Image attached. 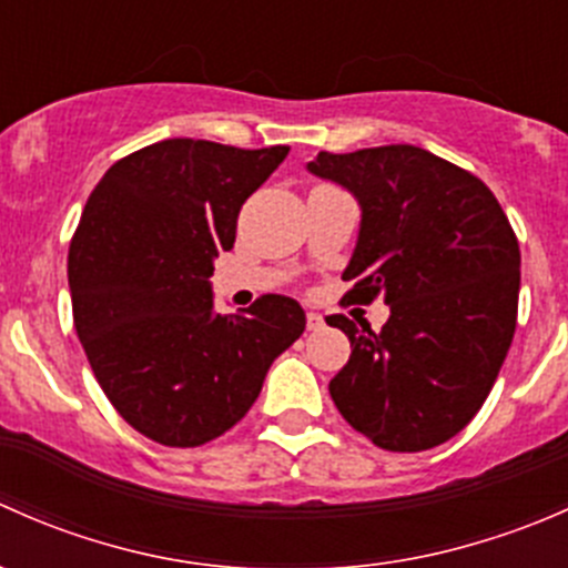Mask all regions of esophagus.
<instances>
[{
  "label": "esophagus",
  "mask_w": 568,
  "mask_h": 568,
  "mask_svg": "<svg viewBox=\"0 0 568 568\" xmlns=\"http://www.w3.org/2000/svg\"><path fill=\"white\" fill-rule=\"evenodd\" d=\"M321 326H324V316H321V313H307V329L311 332H316V329H321Z\"/></svg>",
  "instance_id": "1"
}]
</instances>
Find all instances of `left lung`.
<instances>
[{
  "instance_id": "obj_1",
  "label": "left lung",
  "mask_w": 568,
  "mask_h": 568,
  "mask_svg": "<svg viewBox=\"0 0 568 568\" xmlns=\"http://www.w3.org/2000/svg\"><path fill=\"white\" fill-rule=\"evenodd\" d=\"M313 175L363 209L343 280L348 302L385 296L382 332L346 316L352 357L329 382L337 412L374 445L448 443L484 406L517 329L519 242L480 178L415 145L321 151Z\"/></svg>"
}]
</instances>
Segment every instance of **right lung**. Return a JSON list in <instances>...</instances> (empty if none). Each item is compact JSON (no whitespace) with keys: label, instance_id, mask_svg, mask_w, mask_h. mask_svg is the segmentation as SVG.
Returning a JSON list of instances; mask_svg holds the SVG:
<instances>
[{"label":"right lung","instance_id":"right-lung-1","mask_svg":"<svg viewBox=\"0 0 568 568\" xmlns=\"http://www.w3.org/2000/svg\"><path fill=\"white\" fill-rule=\"evenodd\" d=\"M288 151L162 140L114 162L88 197L68 250L73 326L101 390L153 443L222 437L305 332L291 296L222 316L209 283L244 200Z\"/></svg>","mask_w":568,"mask_h":568}]
</instances>
